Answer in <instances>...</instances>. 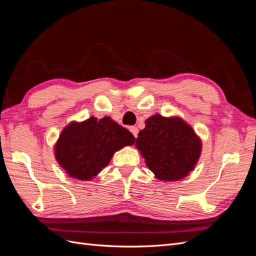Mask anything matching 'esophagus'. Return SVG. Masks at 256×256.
I'll use <instances>...</instances> for the list:
<instances>
[{"label":"esophagus","mask_w":256,"mask_h":256,"mask_svg":"<svg viewBox=\"0 0 256 256\" xmlns=\"http://www.w3.org/2000/svg\"><path fill=\"white\" fill-rule=\"evenodd\" d=\"M130 131H131V134L134 136V138H138V127H130Z\"/></svg>","instance_id":"esophagus-1"}]
</instances>
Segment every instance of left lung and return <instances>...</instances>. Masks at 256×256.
<instances>
[{
  "mask_svg": "<svg viewBox=\"0 0 256 256\" xmlns=\"http://www.w3.org/2000/svg\"><path fill=\"white\" fill-rule=\"evenodd\" d=\"M136 147L156 178L176 182L193 171L202 152V142L180 118L156 114L145 120Z\"/></svg>",
  "mask_w": 256,
  "mask_h": 256,
  "instance_id": "obj_1",
  "label": "left lung"
}]
</instances>
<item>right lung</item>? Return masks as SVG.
I'll list each match as a JSON object with an SVG mask.
<instances>
[{
    "label": "right lung",
    "mask_w": 256,
    "mask_h": 256,
    "mask_svg": "<svg viewBox=\"0 0 256 256\" xmlns=\"http://www.w3.org/2000/svg\"><path fill=\"white\" fill-rule=\"evenodd\" d=\"M136 138L109 116L72 122L62 131L54 147L58 164L72 178L90 180L106 168L115 152L134 145Z\"/></svg>",
    "instance_id": "1"
}]
</instances>
